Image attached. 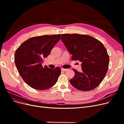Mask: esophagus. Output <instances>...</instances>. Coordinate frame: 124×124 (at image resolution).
<instances>
[{
  "mask_svg": "<svg viewBox=\"0 0 124 124\" xmlns=\"http://www.w3.org/2000/svg\"><path fill=\"white\" fill-rule=\"evenodd\" d=\"M68 70V69H64V68H62V71H67Z\"/></svg>",
  "mask_w": 124,
  "mask_h": 124,
  "instance_id": "1",
  "label": "esophagus"
}]
</instances>
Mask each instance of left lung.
I'll list each match as a JSON object with an SVG mask.
<instances>
[{
  "instance_id": "1",
  "label": "left lung",
  "mask_w": 124,
  "mask_h": 124,
  "mask_svg": "<svg viewBox=\"0 0 124 124\" xmlns=\"http://www.w3.org/2000/svg\"><path fill=\"white\" fill-rule=\"evenodd\" d=\"M61 40L72 54V61L82 62V71L72 69L75 73L70 83L82 91L96 88L107 74L109 57L103 44L88 35L78 33L62 34Z\"/></svg>"
}]
</instances>
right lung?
<instances>
[{
	"label": "right lung",
	"mask_w": 124,
	"mask_h": 124,
	"mask_svg": "<svg viewBox=\"0 0 124 124\" xmlns=\"http://www.w3.org/2000/svg\"><path fill=\"white\" fill-rule=\"evenodd\" d=\"M61 34L32 37L25 41L15 53L14 62L18 73L32 88L46 90L54 86L61 73L59 67H43V59L50 54Z\"/></svg>",
	"instance_id": "obj_1"
}]
</instances>
